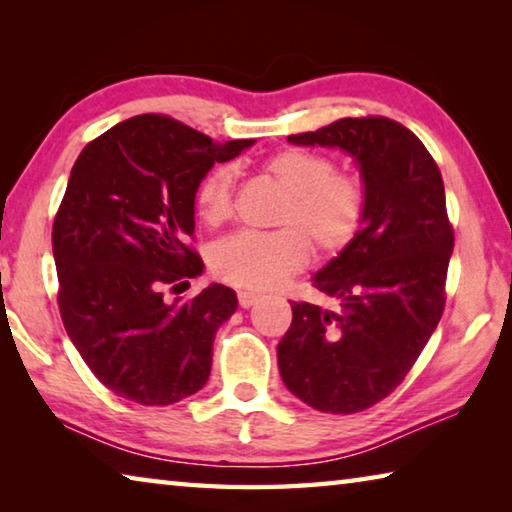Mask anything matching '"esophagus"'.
Segmentation results:
<instances>
[{
	"label": "esophagus",
	"instance_id": "34e87169",
	"mask_svg": "<svg viewBox=\"0 0 512 512\" xmlns=\"http://www.w3.org/2000/svg\"><path fill=\"white\" fill-rule=\"evenodd\" d=\"M257 300H259V296H257V293H253V291H239V305H241V307H244V309H248V307H253Z\"/></svg>",
	"mask_w": 512,
	"mask_h": 512
}]
</instances>
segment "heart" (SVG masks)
Instances as JSON below:
<instances>
[{"mask_svg":"<svg viewBox=\"0 0 512 512\" xmlns=\"http://www.w3.org/2000/svg\"><path fill=\"white\" fill-rule=\"evenodd\" d=\"M266 180L284 194L275 214L280 230L239 232L212 250V271L232 287L266 291L309 264L311 246L336 257L357 239L366 216V187L336 171L329 155L282 149L264 160ZM196 207L207 225H221L235 210V169L219 164L196 189Z\"/></svg>","mask_w":512,"mask_h":512,"instance_id":"b5f03b06","label":"heart"}]
</instances>
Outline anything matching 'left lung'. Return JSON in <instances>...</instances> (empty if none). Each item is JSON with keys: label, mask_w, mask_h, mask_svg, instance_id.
Returning <instances> with one entry per match:
<instances>
[{"label": "left lung", "mask_w": 512, "mask_h": 512, "mask_svg": "<svg viewBox=\"0 0 512 512\" xmlns=\"http://www.w3.org/2000/svg\"><path fill=\"white\" fill-rule=\"evenodd\" d=\"M289 142L350 153L366 216L357 239L314 275L336 307L291 302L277 366L311 409L359 413L402 384L443 316L454 250L443 176L418 137L386 117H345Z\"/></svg>", "instance_id": "1"}]
</instances>
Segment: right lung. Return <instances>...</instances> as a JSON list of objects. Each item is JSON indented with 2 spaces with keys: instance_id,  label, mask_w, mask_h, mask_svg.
I'll list each match as a JSON object with an SVG mask.
<instances>
[{
  "instance_id": "right-lung-1",
  "label": "right lung",
  "mask_w": 512,
  "mask_h": 512,
  "mask_svg": "<svg viewBox=\"0 0 512 512\" xmlns=\"http://www.w3.org/2000/svg\"><path fill=\"white\" fill-rule=\"evenodd\" d=\"M253 142L219 144L167 115H137L74 162L51 232L58 309L94 377L124 400L176 404L210 377L216 329L237 293L212 284L180 305L162 287L201 275L189 246L196 189L214 162Z\"/></svg>"
}]
</instances>
